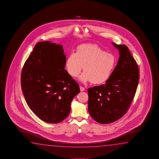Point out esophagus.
<instances>
[{
    "mask_svg": "<svg viewBox=\"0 0 159 159\" xmlns=\"http://www.w3.org/2000/svg\"><path fill=\"white\" fill-rule=\"evenodd\" d=\"M80 91H84V89H85L83 87L80 86Z\"/></svg>",
    "mask_w": 159,
    "mask_h": 159,
    "instance_id": "esophagus-1",
    "label": "esophagus"
}]
</instances>
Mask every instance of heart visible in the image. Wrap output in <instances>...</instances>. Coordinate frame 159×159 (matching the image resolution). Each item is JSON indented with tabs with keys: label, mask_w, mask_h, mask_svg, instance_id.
Segmentation results:
<instances>
[{
	"label": "heart",
	"mask_w": 159,
	"mask_h": 159,
	"mask_svg": "<svg viewBox=\"0 0 159 159\" xmlns=\"http://www.w3.org/2000/svg\"><path fill=\"white\" fill-rule=\"evenodd\" d=\"M116 59L95 44H84L78 46L76 52L68 56L66 66L69 75L78 77L84 67V71L80 77L83 83L91 82L100 84L108 80L115 66Z\"/></svg>",
	"instance_id": "b5f03b06"
}]
</instances>
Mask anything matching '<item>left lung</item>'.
Listing matches in <instances>:
<instances>
[{
	"instance_id": "8db88e82",
	"label": "left lung",
	"mask_w": 159,
	"mask_h": 159,
	"mask_svg": "<svg viewBox=\"0 0 159 159\" xmlns=\"http://www.w3.org/2000/svg\"><path fill=\"white\" fill-rule=\"evenodd\" d=\"M112 44L119 49L117 65L105 84L88 89L89 113L100 124H110L126 113L139 81V67L128 47Z\"/></svg>"
}]
</instances>
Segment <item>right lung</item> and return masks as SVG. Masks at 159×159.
<instances>
[{"label": "right lung", "mask_w": 159, "mask_h": 159, "mask_svg": "<svg viewBox=\"0 0 159 159\" xmlns=\"http://www.w3.org/2000/svg\"><path fill=\"white\" fill-rule=\"evenodd\" d=\"M66 61L62 45L40 42L22 69L21 86L27 105L47 123L64 120L73 98L80 92L78 84L65 69Z\"/></svg>", "instance_id": "obj_1"}]
</instances>
